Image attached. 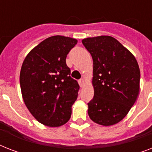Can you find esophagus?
I'll list each match as a JSON object with an SVG mask.
<instances>
[{"mask_svg":"<svg viewBox=\"0 0 152 152\" xmlns=\"http://www.w3.org/2000/svg\"><path fill=\"white\" fill-rule=\"evenodd\" d=\"M79 84L80 87H83V84H84V80H83V79H80V80H79Z\"/></svg>","mask_w":152,"mask_h":152,"instance_id":"obj_1","label":"esophagus"}]
</instances>
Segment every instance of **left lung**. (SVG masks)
Listing matches in <instances>:
<instances>
[{
	"label": "left lung",
	"mask_w": 152,
	"mask_h": 152,
	"mask_svg": "<svg viewBox=\"0 0 152 152\" xmlns=\"http://www.w3.org/2000/svg\"><path fill=\"white\" fill-rule=\"evenodd\" d=\"M93 59L94 97L88 105L93 121L115 125L127 115L140 90V72L133 55L111 36L82 40Z\"/></svg>",
	"instance_id": "8db88e82"
}]
</instances>
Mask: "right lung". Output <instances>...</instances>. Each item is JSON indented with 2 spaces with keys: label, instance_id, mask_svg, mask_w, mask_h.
<instances>
[{
  "label": "right lung",
  "instance_id": "1",
  "mask_svg": "<svg viewBox=\"0 0 152 152\" xmlns=\"http://www.w3.org/2000/svg\"><path fill=\"white\" fill-rule=\"evenodd\" d=\"M76 43V39L69 37H50L23 62L20 75L23 99L34 118L46 126L58 127L71 118L80 86L70 76L66 57Z\"/></svg>",
  "mask_w": 152,
  "mask_h": 152
}]
</instances>
